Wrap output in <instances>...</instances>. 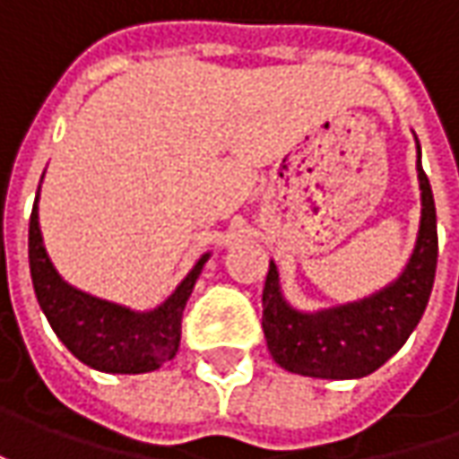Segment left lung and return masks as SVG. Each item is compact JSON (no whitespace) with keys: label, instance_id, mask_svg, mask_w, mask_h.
<instances>
[{"label":"left lung","instance_id":"8db88e82","mask_svg":"<svg viewBox=\"0 0 459 459\" xmlns=\"http://www.w3.org/2000/svg\"><path fill=\"white\" fill-rule=\"evenodd\" d=\"M419 148V143H416ZM421 152V151H419ZM421 224L409 265L391 286L355 304L304 314L286 304L271 263L263 289V332L273 360L308 378H362L394 358L419 325L437 273V212L421 163Z\"/></svg>","mask_w":459,"mask_h":459}]
</instances>
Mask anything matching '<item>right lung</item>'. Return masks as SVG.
<instances>
[{
  "label": "right lung",
  "mask_w": 459,
  "mask_h": 459,
  "mask_svg": "<svg viewBox=\"0 0 459 459\" xmlns=\"http://www.w3.org/2000/svg\"><path fill=\"white\" fill-rule=\"evenodd\" d=\"M206 260L209 253L168 296L166 304L140 314L68 286L45 253L38 199L30 214V273L38 304L58 340L83 365L101 373H151L173 360L181 342L186 301Z\"/></svg>",
  "instance_id": "add662e5"
}]
</instances>
